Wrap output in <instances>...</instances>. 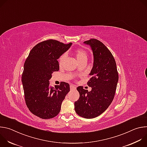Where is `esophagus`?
I'll list each match as a JSON object with an SVG mask.
<instances>
[{
  "label": "esophagus",
  "mask_w": 147,
  "mask_h": 147,
  "mask_svg": "<svg viewBox=\"0 0 147 147\" xmlns=\"http://www.w3.org/2000/svg\"><path fill=\"white\" fill-rule=\"evenodd\" d=\"M76 87L74 85H73V84L70 85V89L71 90H76Z\"/></svg>",
  "instance_id": "esophagus-1"
}]
</instances>
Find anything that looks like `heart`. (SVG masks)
Returning <instances> with one entry per match:
<instances>
[{"instance_id": "1", "label": "heart", "mask_w": 147, "mask_h": 147, "mask_svg": "<svg viewBox=\"0 0 147 147\" xmlns=\"http://www.w3.org/2000/svg\"><path fill=\"white\" fill-rule=\"evenodd\" d=\"M75 55L76 56V58L77 59V60L80 62L82 60H87V57H88V55L87 53V52L84 51L82 49H78L75 52ZM66 54H63L60 56V57L59 59V63L61 65L63 62L64 61L65 58H66Z\"/></svg>"}]
</instances>
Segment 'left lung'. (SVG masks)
I'll use <instances>...</instances> for the list:
<instances>
[{"label": "left lung", "instance_id": "left-lung-1", "mask_svg": "<svg viewBox=\"0 0 147 147\" xmlns=\"http://www.w3.org/2000/svg\"><path fill=\"white\" fill-rule=\"evenodd\" d=\"M84 43L90 45L94 55V64L87 85L91 91L77 88L79 99L74 102L77 115L86 119L96 117L105 111L112 103L116 92L119 74L116 61L111 51L102 42L91 38Z\"/></svg>", "mask_w": 147, "mask_h": 147}]
</instances>
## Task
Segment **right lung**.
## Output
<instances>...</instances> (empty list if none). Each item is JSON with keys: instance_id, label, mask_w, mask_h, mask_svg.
<instances>
[{"instance_id": "right-lung-1", "label": "right lung", "mask_w": 147, "mask_h": 147, "mask_svg": "<svg viewBox=\"0 0 147 147\" xmlns=\"http://www.w3.org/2000/svg\"><path fill=\"white\" fill-rule=\"evenodd\" d=\"M71 44L51 39L44 40L31 50L24 63L22 78L26 105L32 114L41 119L56 116L70 91L68 83L63 81L53 87L49 80L53 72L59 70L57 59Z\"/></svg>"}]
</instances>
